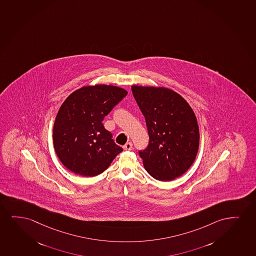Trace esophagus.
<instances>
[{
  "mask_svg": "<svg viewBox=\"0 0 256 256\" xmlns=\"http://www.w3.org/2000/svg\"><path fill=\"white\" fill-rule=\"evenodd\" d=\"M133 148V144L132 142H126L124 146H123V150H131Z\"/></svg>",
  "mask_w": 256,
  "mask_h": 256,
  "instance_id": "34e87169",
  "label": "esophagus"
}]
</instances>
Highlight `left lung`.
Returning <instances> with one entry per match:
<instances>
[{
  "instance_id": "obj_1",
  "label": "left lung",
  "mask_w": 256,
  "mask_h": 256,
  "mask_svg": "<svg viewBox=\"0 0 256 256\" xmlns=\"http://www.w3.org/2000/svg\"><path fill=\"white\" fill-rule=\"evenodd\" d=\"M134 97L146 120L150 136L139 150L146 172L168 182L182 176L194 162L199 148V126L188 103L166 88L132 86Z\"/></svg>"
}]
</instances>
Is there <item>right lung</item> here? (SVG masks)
I'll use <instances>...</instances> for the list:
<instances>
[{"label": "right lung", "mask_w": 256, "mask_h": 256, "mask_svg": "<svg viewBox=\"0 0 256 256\" xmlns=\"http://www.w3.org/2000/svg\"><path fill=\"white\" fill-rule=\"evenodd\" d=\"M128 94L110 85L80 88L60 106L54 120V150L68 170L82 176H96L122 151L103 126L104 117Z\"/></svg>", "instance_id": "obj_1"}]
</instances>
